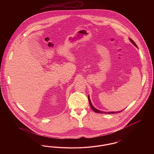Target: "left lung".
<instances>
[{"label": "left lung", "mask_w": 154, "mask_h": 154, "mask_svg": "<svg viewBox=\"0 0 154 154\" xmlns=\"http://www.w3.org/2000/svg\"><path fill=\"white\" fill-rule=\"evenodd\" d=\"M129 40L131 41V42L132 43V44H133L135 47H136L137 48V45L136 44V43L134 42V41L132 40V38H129ZM88 100H89V104H90V106H91V107L92 108V109L94 110L95 112L96 113H100V114H114V113H118V112H121L122 111H123V110H121V111H110V112H103L102 111H100V110H97V109H96V108H95L94 106H93V105H92V103L91 102V100H90V98H89V96L88 95Z\"/></svg>", "instance_id": "1"}]
</instances>
